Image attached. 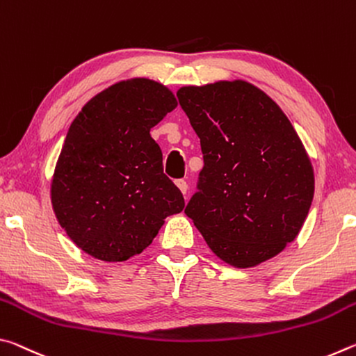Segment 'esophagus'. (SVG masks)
Segmentation results:
<instances>
[{
    "label": "esophagus",
    "instance_id": "1",
    "mask_svg": "<svg viewBox=\"0 0 356 356\" xmlns=\"http://www.w3.org/2000/svg\"><path fill=\"white\" fill-rule=\"evenodd\" d=\"M176 185H177V188L184 193V195H186V190H188V185H186V182H185L184 179L176 180Z\"/></svg>",
    "mask_w": 356,
    "mask_h": 356
}]
</instances>
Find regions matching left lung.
<instances>
[{
    "label": "left lung",
    "mask_w": 356,
    "mask_h": 356,
    "mask_svg": "<svg viewBox=\"0 0 356 356\" xmlns=\"http://www.w3.org/2000/svg\"><path fill=\"white\" fill-rule=\"evenodd\" d=\"M177 97L204 154L200 191L185 213L232 267L280 254L297 238L314 197V170L291 120L243 80L184 86Z\"/></svg>",
    "instance_id": "8db88e82"
}]
</instances>
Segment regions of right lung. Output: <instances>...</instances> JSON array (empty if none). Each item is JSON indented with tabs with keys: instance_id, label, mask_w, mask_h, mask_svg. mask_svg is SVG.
<instances>
[{
	"instance_id": "right-lung-1",
	"label": "right lung",
	"mask_w": 356,
	"mask_h": 356,
	"mask_svg": "<svg viewBox=\"0 0 356 356\" xmlns=\"http://www.w3.org/2000/svg\"><path fill=\"white\" fill-rule=\"evenodd\" d=\"M176 106L165 84L130 78L94 95L70 124L50 195L58 222L86 254L127 261L152 243L166 216L184 210L150 136Z\"/></svg>"
}]
</instances>
